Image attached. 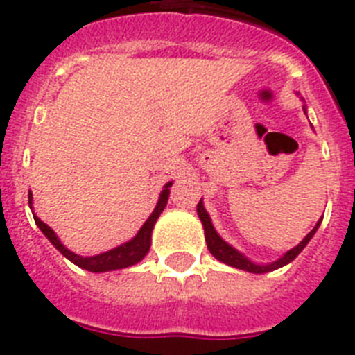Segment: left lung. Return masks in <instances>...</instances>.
<instances>
[{
    "mask_svg": "<svg viewBox=\"0 0 355 355\" xmlns=\"http://www.w3.org/2000/svg\"><path fill=\"white\" fill-rule=\"evenodd\" d=\"M197 213H199L200 222H202V225H204V232H206V243H207V248H209V252L213 253L218 260H222L223 264H229V266H232V268L243 269V271L257 272V275L275 271V269H278V268H282V266L292 262V260H294L299 253L303 252V248L308 245V241H310L311 237H313V234L317 232L318 225H320V222H318L317 225L313 227V230H311V232L304 237L303 241L299 243L297 246H294L292 250H288V252L285 253L282 259H278L276 262H272V264H268V266H257V264H253V262H250V260L246 259L245 255H241V253L237 252V250H234L232 246L227 245L222 237L218 236L216 230H214V227H213V223H211L209 214H207L206 209H204L202 200L197 204Z\"/></svg>",
    "mask_w": 355,
    "mask_h": 355,
    "instance_id": "1",
    "label": "left lung"
}]
</instances>
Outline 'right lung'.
Wrapping results in <instances>:
<instances>
[{
    "label": "right lung",
    "instance_id": "1",
    "mask_svg": "<svg viewBox=\"0 0 355 355\" xmlns=\"http://www.w3.org/2000/svg\"><path fill=\"white\" fill-rule=\"evenodd\" d=\"M168 187H172V183L165 184V188H164V191L160 193V199H158V204H156L155 211H153L151 216L148 218V222L142 225V229L139 230L137 236L133 237L132 241L125 243V245L118 246V248L109 250V252L100 253V255H95V257H80V255H77V253L70 252V250H67L63 245H61V241L56 237L54 230H52L47 223L42 222L40 218L33 216L35 223L40 227V230L45 234V237H47L49 241L56 246V248L60 250V252L63 253V255L67 257L70 262H73V264L79 266V268L86 269V271L103 272V271H114V269L128 268V266L137 264L139 260L144 259L146 253L149 252V246H151L153 227H155L156 220H158V216H160L162 211H164L165 206H167ZM29 202H31V193H29Z\"/></svg>",
    "mask_w": 355,
    "mask_h": 355
}]
</instances>
